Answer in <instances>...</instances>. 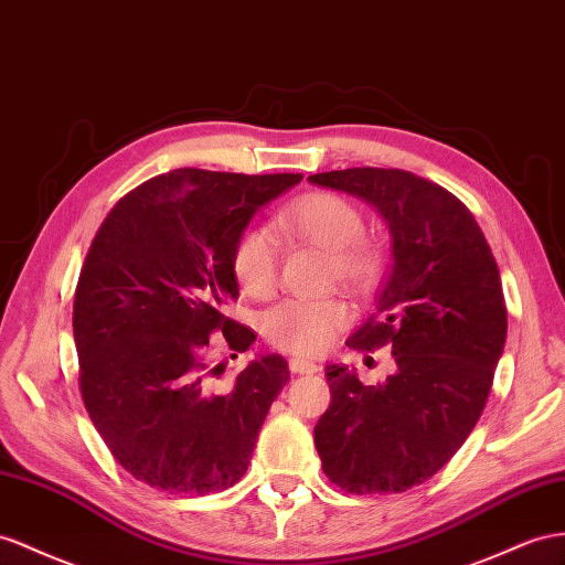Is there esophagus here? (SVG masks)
Segmentation results:
<instances>
[{
	"label": "esophagus",
	"instance_id": "obj_1",
	"mask_svg": "<svg viewBox=\"0 0 565 565\" xmlns=\"http://www.w3.org/2000/svg\"><path fill=\"white\" fill-rule=\"evenodd\" d=\"M288 370H291L294 374H315L320 367H317L315 363H310V360L291 358V360H288Z\"/></svg>",
	"mask_w": 565,
	"mask_h": 565
}]
</instances>
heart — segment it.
Returning <instances> with one entry per match:
<instances>
[{
	"mask_svg": "<svg viewBox=\"0 0 565 565\" xmlns=\"http://www.w3.org/2000/svg\"><path fill=\"white\" fill-rule=\"evenodd\" d=\"M274 228L296 243L329 253V277L358 291L377 286L384 271L382 245L365 234V214L339 193L315 191L274 214ZM231 274L245 294L267 298L279 279V248L263 228H243L231 243ZM351 322V308L339 298L284 300L263 317L265 339L279 351L317 355Z\"/></svg>",
	"mask_w": 565,
	"mask_h": 565,
	"instance_id": "b5f03b06",
	"label": "heart"
}]
</instances>
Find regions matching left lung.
<instances>
[{
	"label": "left lung",
	"instance_id": "obj_1",
	"mask_svg": "<svg viewBox=\"0 0 565 565\" xmlns=\"http://www.w3.org/2000/svg\"><path fill=\"white\" fill-rule=\"evenodd\" d=\"M310 181L367 200L394 238L377 310L345 345H388L396 372L365 386L349 367H327L317 454L349 494H401L437 475L484 411L509 324L497 259L472 212L413 171L355 167Z\"/></svg>",
	"mask_w": 565,
	"mask_h": 565
}]
</instances>
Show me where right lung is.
I'll use <instances>...</instances> for the list:
<instances>
[{"label":"right lung","instance_id":"right-lung-1","mask_svg":"<svg viewBox=\"0 0 565 565\" xmlns=\"http://www.w3.org/2000/svg\"><path fill=\"white\" fill-rule=\"evenodd\" d=\"M300 179L173 169L126 193L99 224L74 296L78 388L99 437L136 480L202 497L248 470L288 365L259 355L216 386V345L236 355L255 341L250 327L226 317L238 298L228 255L255 210Z\"/></svg>","mask_w":565,"mask_h":565}]
</instances>
